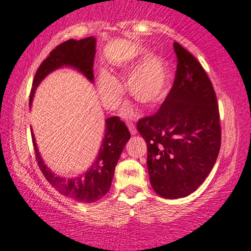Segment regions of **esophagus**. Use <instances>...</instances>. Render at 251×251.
<instances>
[{
    "mask_svg": "<svg viewBox=\"0 0 251 251\" xmlns=\"http://www.w3.org/2000/svg\"><path fill=\"white\" fill-rule=\"evenodd\" d=\"M128 126H129V130H130V132H131L132 135L137 132V130H136V126H135V125L132 122H129L128 123Z\"/></svg>",
    "mask_w": 251,
    "mask_h": 251,
    "instance_id": "esophagus-1",
    "label": "esophagus"
}]
</instances>
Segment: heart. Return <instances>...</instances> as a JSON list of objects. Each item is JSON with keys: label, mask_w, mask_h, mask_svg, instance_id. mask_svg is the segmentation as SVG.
Returning <instances> with one entry per match:
<instances>
[{"label": "heart", "mask_w": 251, "mask_h": 251, "mask_svg": "<svg viewBox=\"0 0 251 251\" xmlns=\"http://www.w3.org/2000/svg\"><path fill=\"white\" fill-rule=\"evenodd\" d=\"M145 55L141 58L143 59ZM140 60L123 65V71H132L140 64ZM129 93L136 100L143 104H154L158 102L168 91L169 66L168 63L159 55H153L142 66L134 71L128 79ZM99 94L108 108H116L123 97V87L115 76L106 71H101L98 75ZM130 108H125V113H130Z\"/></svg>", "instance_id": "obj_1"}]
</instances>
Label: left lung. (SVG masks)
I'll list each match as a JSON object with an SVG mask.
<instances>
[{
	"instance_id": "8db88e82",
	"label": "left lung",
	"mask_w": 251,
	"mask_h": 251,
	"mask_svg": "<svg viewBox=\"0 0 251 251\" xmlns=\"http://www.w3.org/2000/svg\"><path fill=\"white\" fill-rule=\"evenodd\" d=\"M171 91L156 113L138 120L148 147V172L153 191L166 199L193 193L209 175L221 147L216 94L194 55L178 43Z\"/></svg>"
}]
</instances>
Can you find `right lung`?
Listing matches in <instances>:
<instances>
[{
  "mask_svg": "<svg viewBox=\"0 0 251 251\" xmlns=\"http://www.w3.org/2000/svg\"><path fill=\"white\" fill-rule=\"evenodd\" d=\"M95 43H97V39L94 37H87L80 40L69 39L55 46V49L50 52L49 57L40 64L37 70L30 92V103L40 81L49 73L61 66H72L83 73V75L89 81H93L94 80L93 65H94ZM129 138H130V132L125 122H122L119 116L108 117L106 120V130H104L100 152L91 169L79 177L65 179L53 175L48 169V166L40 158L32 135L36 160L46 180L63 196L87 203L100 200L109 191L114 172H115V166Z\"/></svg>",
  "mask_w": 251,
  "mask_h": 251,
  "instance_id": "1",
  "label": "right lung"
}]
</instances>
